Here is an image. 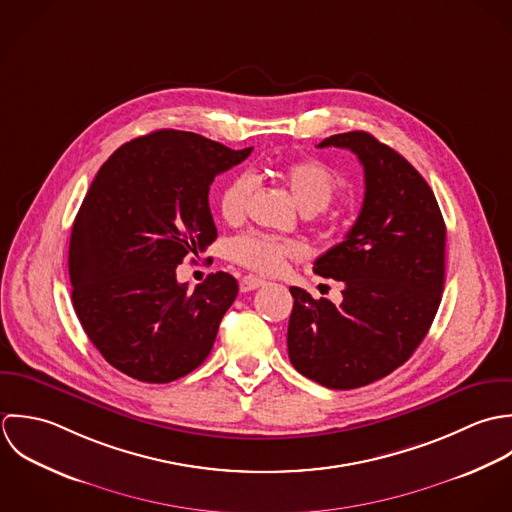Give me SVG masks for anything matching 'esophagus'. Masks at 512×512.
<instances>
[{"instance_id":"esophagus-1","label":"esophagus","mask_w":512,"mask_h":512,"mask_svg":"<svg viewBox=\"0 0 512 512\" xmlns=\"http://www.w3.org/2000/svg\"><path fill=\"white\" fill-rule=\"evenodd\" d=\"M265 281L259 279V277H253V275H245L241 281H239V289L241 293H249V291H255L259 287H263Z\"/></svg>"}]
</instances>
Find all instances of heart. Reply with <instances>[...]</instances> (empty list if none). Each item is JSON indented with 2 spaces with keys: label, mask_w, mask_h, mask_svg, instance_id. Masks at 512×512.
Segmentation results:
<instances>
[{
  "label": "heart",
  "mask_w": 512,
  "mask_h": 512,
  "mask_svg": "<svg viewBox=\"0 0 512 512\" xmlns=\"http://www.w3.org/2000/svg\"><path fill=\"white\" fill-rule=\"evenodd\" d=\"M277 176L289 190L295 204L307 215L324 211L342 188L338 172L326 162L314 158L285 164L279 168ZM253 188L255 182L251 174L245 172L233 176L225 184L219 194V211L227 223H237L243 219L253 196ZM303 253L305 251L299 241L279 239L257 231L237 235L227 245V255L235 263L259 273H277L285 267L287 259H297Z\"/></svg>",
  "instance_id": "obj_1"
}]
</instances>
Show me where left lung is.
I'll return each mask as SVG.
<instances>
[{"mask_svg":"<svg viewBox=\"0 0 512 512\" xmlns=\"http://www.w3.org/2000/svg\"><path fill=\"white\" fill-rule=\"evenodd\" d=\"M348 148L364 166L366 194L346 239L314 261V273L342 281V303L295 299L291 364L332 390L368 386L404 362L425 338L445 283V221L421 174L372 134L354 130L318 148Z\"/></svg>","mask_w":512,"mask_h":512,"instance_id":"1","label":"left lung"}]
</instances>
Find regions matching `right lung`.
<instances>
[{"label":"right lung","instance_id":"right-lung-1","mask_svg":"<svg viewBox=\"0 0 512 512\" xmlns=\"http://www.w3.org/2000/svg\"><path fill=\"white\" fill-rule=\"evenodd\" d=\"M251 150L156 130L122 144L95 176L71 233V297L89 340L122 374L166 384L211 352L237 281L219 271L188 293L176 267L215 241L209 186Z\"/></svg>","mask_w":512,"mask_h":512}]
</instances>
